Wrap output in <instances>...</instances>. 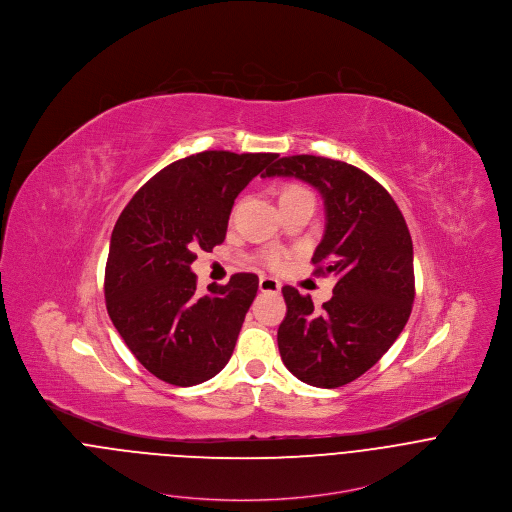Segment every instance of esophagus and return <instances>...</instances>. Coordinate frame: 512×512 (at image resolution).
Returning <instances> with one entry per match:
<instances>
[{"instance_id":"esophagus-1","label":"esophagus","mask_w":512,"mask_h":512,"mask_svg":"<svg viewBox=\"0 0 512 512\" xmlns=\"http://www.w3.org/2000/svg\"><path fill=\"white\" fill-rule=\"evenodd\" d=\"M258 286H260V292L262 293H280V290H282V284L276 278H268V276H262Z\"/></svg>"}]
</instances>
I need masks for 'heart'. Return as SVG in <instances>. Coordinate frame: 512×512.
<instances>
[{
  "label": "heart",
  "mask_w": 512,
  "mask_h": 512,
  "mask_svg": "<svg viewBox=\"0 0 512 512\" xmlns=\"http://www.w3.org/2000/svg\"><path fill=\"white\" fill-rule=\"evenodd\" d=\"M307 191L305 189H301V187H297V185H292V187H286L284 189V193H282V199H290V197H297V195H305ZM284 258H286V254L284 252H278V250H274V252H268L266 254V264L268 266H282L284 264Z\"/></svg>",
  "instance_id": "obj_1"
}]
</instances>
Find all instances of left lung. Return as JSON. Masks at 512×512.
<instances>
[{
  "label": "left lung",
  "instance_id": "1",
  "mask_svg": "<svg viewBox=\"0 0 512 512\" xmlns=\"http://www.w3.org/2000/svg\"><path fill=\"white\" fill-rule=\"evenodd\" d=\"M295 177L325 203V234L311 258L317 276H335L333 297L315 311L309 295L282 293L278 329L286 368L301 382L337 388L376 365L402 333L414 303V248L390 193L345 161L292 155L262 177Z\"/></svg>",
  "mask_w": 512,
  "mask_h": 512
}]
</instances>
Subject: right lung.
Masks as SVG:
<instances>
[{
	"label": "right lung",
	"mask_w": 512,
	"mask_h": 512,
	"mask_svg": "<svg viewBox=\"0 0 512 512\" xmlns=\"http://www.w3.org/2000/svg\"><path fill=\"white\" fill-rule=\"evenodd\" d=\"M278 153L201 151L153 175L110 238L104 293L120 337L147 370L173 386L201 384L232 357L256 274L197 293L191 264L226 236L238 193Z\"/></svg>",
	"instance_id": "obj_1"
}]
</instances>
